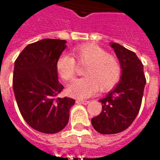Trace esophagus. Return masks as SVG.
I'll list each match as a JSON object with an SVG mask.
<instances>
[{"mask_svg":"<svg viewBox=\"0 0 160 160\" xmlns=\"http://www.w3.org/2000/svg\"><path fill=\"white\" fill-rule=\"evenodd\" d=\"M77 104H87L89 103V101L87 100H80V99H78L76 100Z\"/></svg>","mask_w":160,"mask_h":160,"instance_id":"34e87169","label":"esophagus"}]
</instances>
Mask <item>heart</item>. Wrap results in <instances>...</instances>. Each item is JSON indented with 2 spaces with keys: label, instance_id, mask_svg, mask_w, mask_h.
Returning <instances> with one entry per match:
<instances>
[{
  "label": "heart",
  "instance_id": "1",
  "mask_svg": "<svg viewBox=\"0 0 160 160\" xmlns=\"http://www.w3.org/2000/svg\"><path fill=\"white\" fill-rule=\"evenodd\" d=\"M72 57L62 54L56 62V72L62 80H71L76 72L75 59L80 64H86L85 77L73 80L67 88V93L77 98H85L97 92L108 91L120 80L122 68L117 57L109 55L99 46L92 43L78 46L73 49Z\"/></svg>",
  "mask_w": 160,
  "mask_h": 160
}]
</instances>
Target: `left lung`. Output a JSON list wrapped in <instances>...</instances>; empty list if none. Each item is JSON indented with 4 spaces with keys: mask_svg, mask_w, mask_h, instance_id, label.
<instances>
[{
    "mask_svg": "<svg viewBox=\"0 0 160 160\" xmlns=\"http://www.w3.org/2000/svg\"><path fill=\"white\" fill-rule=\"evenodd\" d=\"M110 45L119 60L122 75L116 87L99 100L100 114L92 118L94 129L103 134H118L130 126L140 111L146 85L143 64L135 53L117 42Z\"/></svg>",
    "mask_w": 160,
    "mask_h": 160,
    "instance_id": "obj_1",
    "label": "left lung"
}]
</instances>
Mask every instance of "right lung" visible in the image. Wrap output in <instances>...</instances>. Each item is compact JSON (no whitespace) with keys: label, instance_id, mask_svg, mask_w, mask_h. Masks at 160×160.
Wrapping results in <instances>:
<instances>
[{"label":"right lung","instance_id":"add662e5","mask_svg":"<svg viewBox=\"0 0 160 160\" xmlns=\"http://www.w3.org/2000/svg\"><path fill=\"white\" fill-rule=\"evenodd\" d=\"M66 40L46 38L28 44L14 62L12 87L26 123L44 134H56L68 122L75 101L57 98L63 86L58 81L56 62Z\"/></svg>","mask_w":160,"mask_h":160}]
</instances>
